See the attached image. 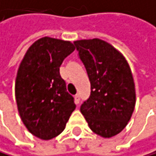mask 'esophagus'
Returning <instances> with one entry per match:
<instances>
[{"mask_svg":"<svg viewBox=\"0 0 156 156\" xmlns=\"http://www.w3.org/2000/svg\"><path fill=\"white\" fill-rule=\"evenodd\" d=\"M75 103L76 104V105H79L80 104V94H76V95H75Z\"/></svg>","mask_w":156,"mask_h":156,"instance_id":"1","label":"esophagus"}]
</instances>
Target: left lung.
Listing matches in <instances>:
<instances>
[{
  "instance_id": "obj_1",
  "label": "left lung",
  "mask_w": 156,
  "mask_h": 156,
  "mask_svg": "<svg viewBox=\"0 0 156 156\" xmlns=\"http://www.w3.org/2000/svg\"><path fill=\"white\" fill-rule=\"evenodd\" d=\"M91 82V95L80 107L91 130L109 139L126 126L136 105L129 64L122 53L98 38L75 41Z\"/></svg>"
}]
</instances>
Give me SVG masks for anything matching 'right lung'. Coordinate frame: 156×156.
Instances as JSON below:
<instances>
[{
  "instance_id": "add662e5",
  "label": "right lung",
  "mask_w": 156,
  "mask_h": 156,
  "mask_svg": "<svg viewBox=\"0 0 156 156\" xmlns=\"http://www.w3.org/2000/svg\"><path fill=\"white\" fill-rule=\"evenodd\" d=\"M74 50L70 41L42 37L28 48L17 69L15 94L20 116L29 132L43 140L59 136L76 108L60 76L61 64Z\"/></svg>"
}]
</instances>
